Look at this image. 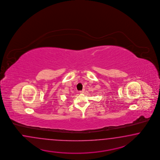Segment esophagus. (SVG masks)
<instances>
[{
    "mask_svg": "<svg viewBox=\"0 0 160 160\" xmlns=\"http://www.w3.org/2000/svg\"><path fill=\"white\" fill-rule=\"evenodd\" d=\"M84 91H85V90H84V89H82V91H80V93H83Z\"/></svg>",
    "mask_w": 160,
    "mask_h": 160,
    "instance_id": "esophagus-1",
    "label": "esophagus"
}]
</instances>
